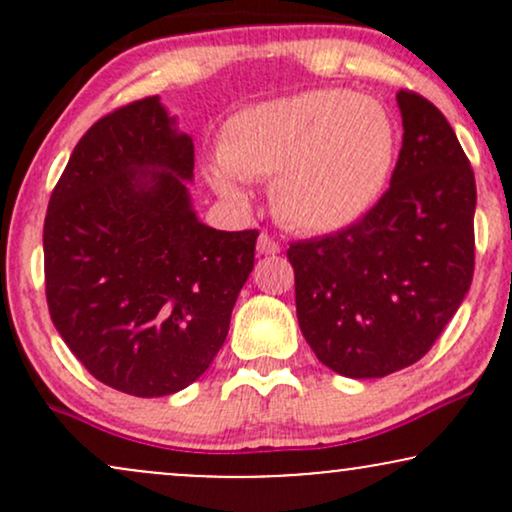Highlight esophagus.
I'll list each match as a JSON object with an SVG mask.
<instances>
[{"mask_svg": "<svg viewBox=\"0 0 512 512\" xmlns=\"http://www.w3.org/2000/svg\"><path fill=\"white\" fill-rule=\"evenodd\" d=\"M281 250V245L276 243V240L269 236V233H260V238H257V252H260V255H276V252Z\"/></svg>", "mask_w": 512, "mask_h": 512, "instance_id": "esophagus-1", "label": "esophagus"}]
</instances>
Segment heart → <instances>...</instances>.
Returning a JSON list of instances; mask_svg holds the SVG:
<instances>
[{
  "label": "heart",
  "mask_w": 512,
  "mask_h": 512,
  "mask_svg": "<svg viewBox=\"0 0 512 512\" xmlns=\"http://www.w3.org/2000/svg\"><path fill=\"white\" fill-rule=\"evenodd\" d=\"M397 156V129L380 101L344 88H310L250 105L219 134L216 192L245 202L243 180H274L276 214L308 233L342 231L383 197Z\"/></svg>",
  "instance_id": "heart-1"
}]
</instances>
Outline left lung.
<instances>
[{
  "label": "left lung",
  "mask_w": 512,
  "mask_h": 512,
  "mask_svg": "<svg viewBox=\"0 0 512 512\" xmlns=\"http://www.w3.org/2000/svg\"><path fill=\"white\" fill-rule=\"evenodd\" d=\"M402 149L390 190L325 238L291 243L296 313L315 356L346 378H385L424 358L474 274L477 182L445 115L397 93Z\"/></svg>",
  "instance_id": "obj_1"
}]
</instances>
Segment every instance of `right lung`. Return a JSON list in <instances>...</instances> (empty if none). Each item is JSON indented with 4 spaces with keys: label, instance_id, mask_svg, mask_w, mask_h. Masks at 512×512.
Wrapping results in <instances>:
<instances>
[{
    "label": "right lung",
    "instance_id": "obj_1",
    "mask_svg": "<svg viewBox=\"0 0 512 512\" xmlns=\"http://www.w3.org/2000/svg\"><path fill=\"white\" fill-rule=\"evenodd\" d=\"M192 137L158 96L101 117L74 146L43 228L45 296L64 344L134 397L185 390L226 342L257 231L197 219Z\"/></svg>",
    "mask_w": 512,
    "mask_h": 512
}]
</instances>
